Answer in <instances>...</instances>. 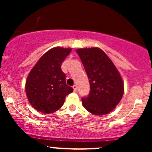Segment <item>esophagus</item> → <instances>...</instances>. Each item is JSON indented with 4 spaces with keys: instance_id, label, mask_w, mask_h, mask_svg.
<instances>
[{
    "instance_id": "1",
    "label": "esophagus",
    "mask_w": 152,
    "mask_h": 152,
    "mask_svg": "<svg viewBox=\"0 0 152 152\" xmlns=\"http://www.w3.org/2000/svg\"><path fill=\"white\" fill-rule=\"evenodd\" d=\"M73 91H74V92L77 91V86H76V85H73Z\"/></svg>"
}]
</instances>
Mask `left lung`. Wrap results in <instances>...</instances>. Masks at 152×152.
<instances>
[{
  "mask_svg": "<svg viewBox=\"0 0 152 152\" xmlns=\"http://www.w3.org/2000/svg\"><path fill=\"white\" fill-rule=\"evenodd\" d=\"M80 57L90 82V93L82 99L84 107L96 115L108 114L124 95V83L111 59L99 48H79Z\"/></svg>",
  "mask_w": 152,
  "mask_h": 152,
  "instance_id": "1",
  "label": "left lung"
}]
</instances>
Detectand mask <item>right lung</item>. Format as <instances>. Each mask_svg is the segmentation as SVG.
I'll return each instance as SVG.
<instances>
[{
    "instance_id": "1",
    "label": "right lung",
    "mask_w": 152,
    "mask_h": 152,
    "mask_svg": "<svg viewBox=\"0 0 152 152\" xmlns=\"http://www.w3.org/2000/svg\"><path fill=\"white\" fill-rule=\"evenodd\" d=\"M71 48H53L47 51L29 73L26 93L31 105L42 113H52L65 102L73 89L67 85L61 65Z\"/></svg>"
}]
</instances>
